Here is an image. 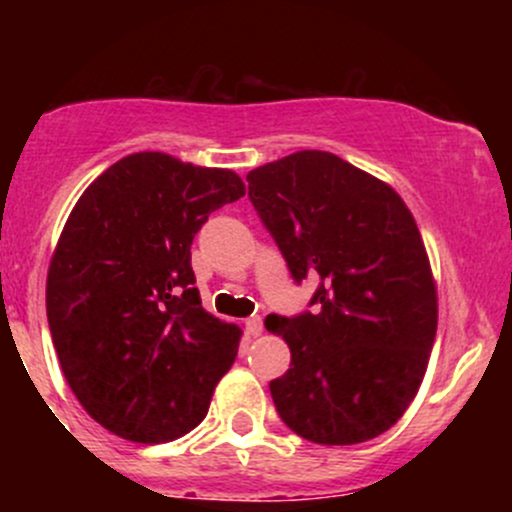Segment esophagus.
Here are the masks:
<instances>
[{
	"label": "esophagus",
	"instance_id": "esophagus-1",
	"mask_svg": "<svg viewBox=\"0 0 512 512\" xmlns=\"http://www.w3.org/2000/svg\"><path fill=\"white\" fill-rule=\"evenodd\" d=\"M245 330H248V334H252V337H257V334L262 332V317L260 315H252L245 320Z\"/></svg>",
	"mask_w": 512,
	"mask_h": 512
}]
</instances>
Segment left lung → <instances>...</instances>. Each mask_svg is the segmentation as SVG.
<instances>
[{"instance_id": "obj_1", "label": "left lung", "mask_w": 512, "mask_h": 512, "mask_svg": "<svg viewBox=\"0 0 512 512\" xmlns=\"http://www.w3.org/2000/svg\"><path fill=\"white\" fill-rule=\"evenodd\" d=\"M248 197L310 308L269 315L291 368L269 383L293 433L354 445L395 426L419 392L438 327L436 286L414 216L390 185L327 151L248 173Z\"/></svg>"}]
</instances>
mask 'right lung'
Listing matches in <instances>:
<instances>
[{"instance_id":"1","label":"right lung","mask_w":512,"mask_h":512,"mask_svg":"<svg viewBox=\"0 0 512 512\" xmlns=\"http://www.w3.org/2000/svg\"><path fill=\"white\" fill-rule=\"evenodd\" d=\"M245 195L223 168L132 154L81 195L48 272V325L64 378L115 436L166 443L207 416L240 330L202 308L192 240Z\"/></svg>"}]
</instances>
